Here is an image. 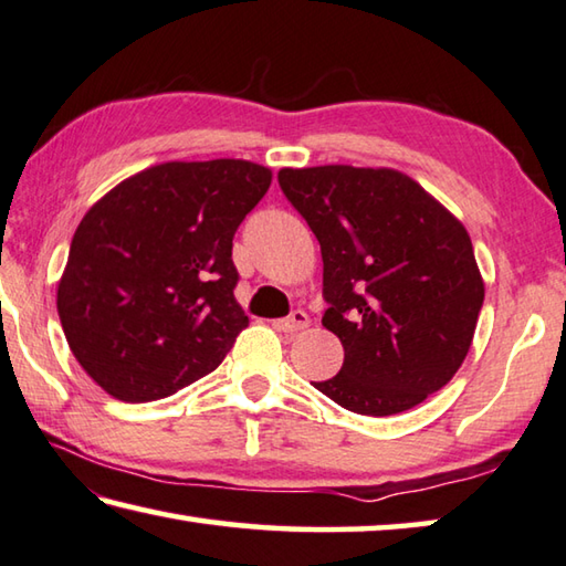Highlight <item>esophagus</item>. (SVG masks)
I'll use <instances>...</instances> for the list:
<instances>
[{"mask_svg": "<svg viewBox=\"0 0 566 566\" xmlns=\"http://www.w3.org/2000/svg\"><path fill=\"white\" fill-rule=\"evenodd\" d=\"M310 326V314L296 310L292 312L286 318H280V322H274V328H280L284 334H294V332H302V328Z\"/></svg>", "mask_w": 566, "mask_h": 566, "instance_id": "obj_1", "label": "esophagus"}]
</instances>
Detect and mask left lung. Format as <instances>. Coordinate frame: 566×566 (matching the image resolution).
Segmentation results:
<instances>
[{"mask_svg": "<svg viewBox=\"0 0 566 566\" xmlns=\"http://www.w3.org/2000/svg\"><path fill=\"white\" fill-rule=\"evenodd\" d=\"M322 244V324L344 366L314 384L352 413L396 416L443 388L470 352L485 284L468 230L390 168L280 170Z\"/></svg>", "mask_w": 566, "mask_h": 566, "instance_id": "obj_1", "label": "left lung"}]
</instances>
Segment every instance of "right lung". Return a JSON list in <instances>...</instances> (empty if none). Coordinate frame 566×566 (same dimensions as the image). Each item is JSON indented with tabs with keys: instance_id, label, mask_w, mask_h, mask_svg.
<instances>
[{
	"instance_id": "1",
	"label": "right lung",
	"mask_w": 566,
	"mask_h": 566,
	"mask_svg": "<svg viewBox=\"0 0 566 566\" xmlns=\"http://www.w3.org/2000/svg\"><path fill=\"white\" fill-rule=\"evenodd\" d=\"M250 160L163 163L106 192L74 232L56 310L108 396L148 403L222 364L250 324L232 238L270 190Z\"/></svg>"
}]
</instances>
